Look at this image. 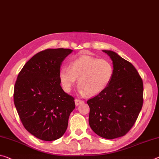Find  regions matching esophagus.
Wrapping results in <instances>:
<instances>
[{
    "label": "esophagus",
    "instance_id": "1",
    "mask_svg": "<svg viewBox=\"0 0 159 159\" xmlns=\"http://www.w3.org/2000/svg\"><path fill=\"white\" fill-rule=\"evenodd\" d=\"M84 100H79V99H75V105H79L80 104H82V103H84Z\"/></svg>",
    "mask_w": 159,
    "mask_h": 159
}]
</instances>
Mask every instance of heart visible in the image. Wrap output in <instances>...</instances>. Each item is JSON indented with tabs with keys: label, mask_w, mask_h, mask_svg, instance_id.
<instances>
[{
	"label": "heart",
	"mask_w": 159,
	"mask_h": 159,
	"mask_svg": "<svg viewBox=\"0 0 159 159\" xmlns=\"http://www.w3.org/2000/svg\"><path fill=\"white\" fill-rule=\"evenodd\" d=\"M113 73L112 65L107 60L84 54L73 59L69 68H61L59 77L63 89L66 92L70 91L75 80H78L80 93L95 96L108 86Z\"/></svg>",
	"instance_id": "1"
}]
</instances>
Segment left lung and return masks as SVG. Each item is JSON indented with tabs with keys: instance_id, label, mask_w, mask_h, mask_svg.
<instances>
[{
	"instance_id": "8db88e82",
	"label": "left lung",
	"mask_w": 159,
	"mask_h": 159,
	"mask_svg": "<svg viewBox=\"0 0 159 159\" xmlns=\"http://www.w3.org/2000/svg\"><path fill=\"white\" fill-rule=\"evenodd\" d=\"M112 61V79L102 93L87 101L89 125L100 137L113 139L133 127L143 105V81L135 67L110 50H102Z\"/></svg>"
}]
</instances>
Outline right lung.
<instances>
[{
	"label": "right lung",
	"instance_id": "add662e5",
	"mask_svg": "<svg viewBox=\"0 0 159 159\" xmlns=\"http://www.w3.org/2000/svg\"><path fill=\"white\" fill-rule=\"evenodd\" d=\"M73 50L47 49L24 65L14 87V103L24 127L39 139L61 137L75 108L74 98L63 90L59 73Z\"/></svg>",
	"mask_w": 159,
	"mask_h": 159
}]
</instances>
